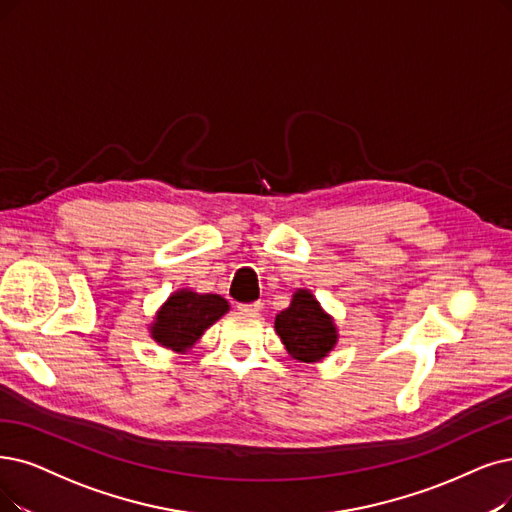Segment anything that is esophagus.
<instances>
[{"label":"esophagus","mask_w":512,"mask_h":512,"mask_svg":"<svg viewBox=\"0 0 512 512\" xmlns=\"http://www.w3.org/2000/svg\"><path fill=\"white\" fill-rule=\"evenodd\" d=\"M237 309L241 313H260L262 311V302H250V304H239Z\"/></svg>","instance_id":"34e87169"}]
</instances>
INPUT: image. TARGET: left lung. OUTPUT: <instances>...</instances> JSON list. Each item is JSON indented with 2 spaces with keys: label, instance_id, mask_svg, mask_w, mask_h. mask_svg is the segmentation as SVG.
<instances>
[{
  "label": "left lung",
  "instance_id": "left-lung-1",
  "mask_svg": "<svg viewBox=\"0 0 512 512\" xmlns=\"http://www.w3.org/2000/svg\"><path fill=\"white\" fill-rule=\"evenodd\" d=\"M275 332L285 344V351L300 363L323 361L338 344V325L315 294L298 288L288 309L275 317Z\"/></svg>",
  "mask_w": 512,
  "mask_h": 512
}]
</instances>
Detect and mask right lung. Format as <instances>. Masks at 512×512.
<instances>
[{
	"instance_id": "add662e5",
	"label": "right lung",
	"mask_w": 512,
	"mask_h": 512,
	"mask_svg": "<svg viewBox=\"0 0 512 512\" xmlns=\"http://www.w3.org/2000/svg\"><path fill=\"white\" fill-rule=\"evenodd\" d=\"M231 304L220 294H199L180 288L163 302L149 323L151 338L174 353H189L210 325L229 313Z\"/></svg>"
}]
</instances>
